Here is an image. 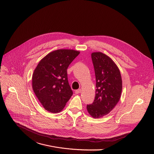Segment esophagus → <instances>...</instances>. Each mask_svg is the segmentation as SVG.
Masks as SVG:
<instances>
[{
  "label": "esophagus",
  "instance_id": "1",
  "mask_svg": "<svg viewBox=\"0 0 154 154\" xmlns=\"http://www.w3.org/2000/svg\"><path fill=\"white\" fill-rule=\"evenodd\" d=\"M81 89H79V90H75V93H76V94H79V93H81Z\"/></svg>",
  "mask_w": 154,
  "mask_h": 154
}]
</instances>
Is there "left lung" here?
Returning a JSON list of instances; mask_svg holds the SVG:
<instances>
[{
	"mask_svg": "<svg viewBox=\"0 0 154 154\" xmlns=\"http://www.w3.org/2000/svg\"><path fill=\"white\" fill-rule=\"evenodd\" d=\"M96 77L94 100L87 106V110L94 119L102 117L112 110L120 100L122 90L120 72L108 56L101 52L91 53Z\"/></svg>",
	"mask_w": 154,
	"mask_h": 154,
	"instance_id": "obj_1",
	"label": "left lung"
}]
</instances>
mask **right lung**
I'll list each match as a JSON object with an SVG mask.
<instances>
[{"instance_id":"1","label":"right lung","mask_w":154,"mask_h":154,"mask_svg":"<svg viewBox=\"0 0 154 154\" xmlns=\"http://www.w3.org/2000/svg\"><path fill=\"white\" fill-rule=\"evenodd\" d=\"M79 53L74 50L53 51L42 59L34 70L32 78L34 92L50 112H61L73 94L67 69Z\"/></svg>"}]
</instances>
